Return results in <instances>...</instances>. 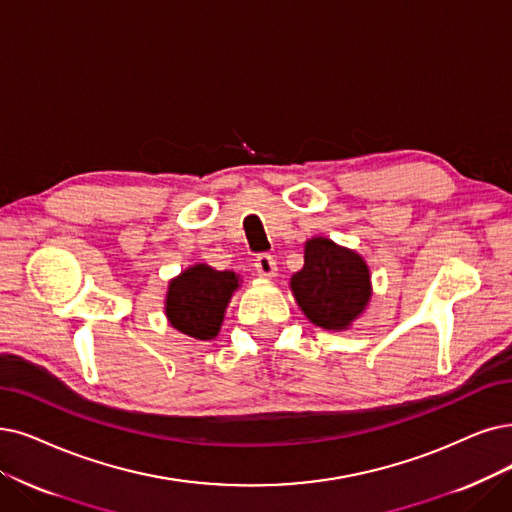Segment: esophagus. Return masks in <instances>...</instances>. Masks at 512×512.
I'll return each mask as SVG.
<instances>
[{
    "mask_svg": "<svg viewBox=\"0 0 512 512\" xmlns=\"http://www.w3.org/2000/svg\"><path fill=\"white\" fill-rule=\"evenodd\" d=\"M254 267H256V271H258V275H260V277H264V279H273V277H277V262H275V260H273V256H269V254H260V256H256Z\"/></svg>",
    "mask_w": 512,
    "mask_h": 512,
    "instance_id": "1",
    "label": "esophagus"
}]
</instances>
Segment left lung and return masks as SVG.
I'll return each instance as SVG.
<instances>
[{
  "instance_id": "8db88e82",
  "label": "left lung",
  "mask_w": 512,
  "mask_h": 512,
  "mask_svg": "<svg viewBox=\"0 0 512 512\" xmlns=\"http://www.w3.org/2000/svg\"><path fill=\"white\" fill-rule=\"evenodd\" d=\"M290 290L311 323L344 332L370 304L372 273L355 250L327 237H313L304 241V267L292 275Z\"/></svg>"
}]
</instances>
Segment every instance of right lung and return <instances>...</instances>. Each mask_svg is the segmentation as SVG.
Listing matches in <instances>:
<instances>
[{
	"label": "right lung",
	"mask_w": 512,
	"mask_h": 512,
	"mask_svg": "<svg viewBox=\"0 0 512 512\" xmlns=\"http://www.w3.org/2000/svg\"><path fill=\"white\" fill-rule=\"evenodd\" d=\"M239 285L241 279L235 271H216L206 262L191 264L170 279L163 313L180 334L212 340L220 332L224 313Z\"/></svg>",
	"instance_id": "obj_1"
}]
</instances>
